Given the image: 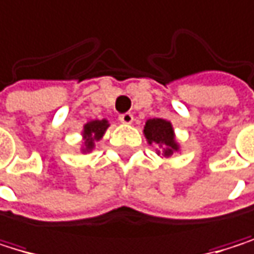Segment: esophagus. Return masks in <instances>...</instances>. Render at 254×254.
Here are the masks:
<instances>
[{"label":"esophagus","instance_id":"esophagus-1","mask_svg":"<svg viewBox=\"0 0 254 254\" xmlns=\"http://www.w3.org/2000/svg\"><path fill=\"white\" fill-rule=\"evenodd\" d=\"M120 121L123 123V124H131L133 123V115L131 113H123V115H120Z\"/></svg>","mask_w":254,"mask_h":254}]
</instances>
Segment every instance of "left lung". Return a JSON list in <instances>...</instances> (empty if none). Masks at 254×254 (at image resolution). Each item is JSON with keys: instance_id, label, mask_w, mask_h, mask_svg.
Here are the masks:
<instances>
[{"instance_id": "left-lung-1", "label": "left lung", "mask_w": 254, "mask_h": 254, "mask_svg": "<svg viewBox=\"0 0 254 254\" xmlns=\"http://www.w3.org/2000/svg\"><path fill=\"white\" fill-rule=\"evenodd\" d=\"M144 136L147 142L156 144L159 147L157 154L163 157H171L174 153L180 151V145L176 141V133L173 124L162 118L147 120L144 126Z\"/></svg>"}]
</instances>
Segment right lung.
<instances>
[{"instance_id":"obj_1","label":"right lung","mask_w":254,"mask_h":254,"mask_svg":"<svg viewBox=\"0 0 254 254\" xmlns=\"http://www.w3.org/2000/svg\"><path fill=\"white\" fill-rule=\"evenodd\" d=\"M109 121L107 120H92L87 121L83 126V131H81V153H91L95 148V142H98L100 139H103L106 130L109 128Z\"/></svg>"}]
</instances>
